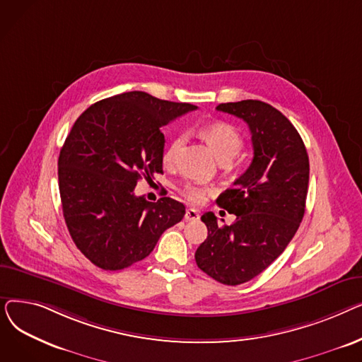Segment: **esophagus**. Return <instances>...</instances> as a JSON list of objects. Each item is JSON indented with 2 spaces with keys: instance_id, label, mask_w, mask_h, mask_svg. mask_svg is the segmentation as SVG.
I'll return each instance as SVG.
<instances>
[{
  "instance_id": "obj_1",
  "label": "esophagus",
  "mask_w": 362,
  "mask_h": 362,
  "mask_svg": "<svg viewBox=\"0 0 362 362\" xmlns=\"http://www.w3.org/2000/svg\"><path fill=\"white\" fill-rule=\"evenodd\" d=\"M199 218V211L195 210V208H187L185 213V220L187 221H197Z\"/></svg>"
}]
</instances>
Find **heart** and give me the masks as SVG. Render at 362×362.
<instances>
[{
	"instance_id": "1",
	"label": "heart",
	"mask_w": 362,
	"mask_h": 362,
	"mask_svg": "<svg viewBox=\"0 0 362 362\" xmlns=\"http://www.w3.org/2000/svg\"><path fill=\"white\" fill-rule=\"evenodd\" d=\"M201 135L206 141V144L211 146L218 161H230L233 160L243 146V139L239 130L226 122H213L201 127ZM183 144V138L180 135L171 138L168 145L163 152V163L165 165L173 164L177 151ZM182 192L186 199L191 202H201L206 194V187L197 185V183H187L183 186Z\"/></svg>"
}]
</instances>
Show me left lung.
<instances>
[{"label": "left lung", "mask_w": 362, "mask_h": 362, "mask_svg": "<svg viewBox=\"0 0 362 362\" xmlns=\"http://www.w3.org/2000/svg\"><path fill=\"white\" fill-rule=\"evenodd\" d=\"M217 110L248 124L254 158L235 186L217 198L236 220L220 226L213 213L201 217L208 236L195 261L214 280L236 286L262 273L295 236L305 213L310 161L295 126L270 104L245 100Z\"/></svg>", "instance_id": "left-lung-1"}]
</instances>
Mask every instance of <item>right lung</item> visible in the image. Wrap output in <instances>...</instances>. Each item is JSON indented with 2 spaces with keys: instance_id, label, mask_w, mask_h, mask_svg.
I'll return each instance as SVG.
<instances>
[{
  "instance_id": "1",
  "label": "right lung",
  "mask_w": 362,
  "mask_h": 362,
  "mask_svg": "<svg viewBox=\"0 0 362 362\" xmlns=\"http://www.w3.org/2000/svg\"><path fill=\"white\" fill-rule=\"evenodd\" d=\"M132 90L101 100L74 122L59 157L63 216L78 250L103 270H123L148 257L185 205L135 195L139 179L163 173L161 127L197 110Z\"/></svg>"
}]
</instances>
